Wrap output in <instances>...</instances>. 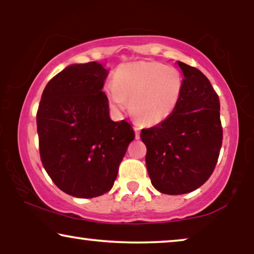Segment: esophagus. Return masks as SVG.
Returning <instances> with one entry per match:
<instances>
[{"label":"esophagus","instance_id":"1","mask_svg":"<svg viewBox=\"0 0 254 254\" xmlns=\"http://www.w3.org/2000/svg\"><path fill=\"white\" fill-rule=\"evenodd\" d=\"M134 131H135V137H136V138L140 137V131H141L140 128L135 126V127H134Z\"/></svg>","mask_w":254,"mask_h":254}]
</instances>
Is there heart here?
Segmentation results:
<instances>
[{"instance_id": "1", "label": "heart", "mask_w": 254, "mask_h": 254, "mask_svg": "<svg viewBox=\"0 0 254 254\" xmlns=\"http://www.w3.org/2000/svg\"><path fill=\"white\" fill-rule=\"evenodd\" d=\"M184 90V77L178 68L158 61H137L117 68L113 82L104 91L110 106L126 109L129 100L131 116L138 123L152 126L171 116Z\"/></svg>"}]
</instances>
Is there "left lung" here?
Instances as JSON below:
<instances>
[{"label":"left lung","mask_w":254,"mask_h":254,"mask_svg":"<svg viewBox=\"0 0 254 254\" xmlns=\"http://www.w3.org/2000/svg\"><path fill=\"white\" fill-rule=\"evenodd\" d=\"M184 90L168 119L141 131L152 186L169 195L190 193L209 179L223 140L220 99L199 69L178 61Z\"/></svg>","instance_id":"obj_1"}]
</instances>
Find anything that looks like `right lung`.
Listing matches in <instances>:
<instances>
[{
  "instance_id": "add662e5",
  "label": "right lung",
  "mask_w": 254,
  "mask_h": 254,
  "mask_svg": "<svg viewBox=\"0 0 254 254\" xmlns=\"http://www.w3.org/2000/svg\"><path fill=\"white\" fill-rule=\"evenodd\" d=\"M107 70L98 62L71 64L45 88L37 111L40 159L61 190L90 199L113 187L133 127L114 123L102 91Z\"/></svg>"
}]
</instances>
